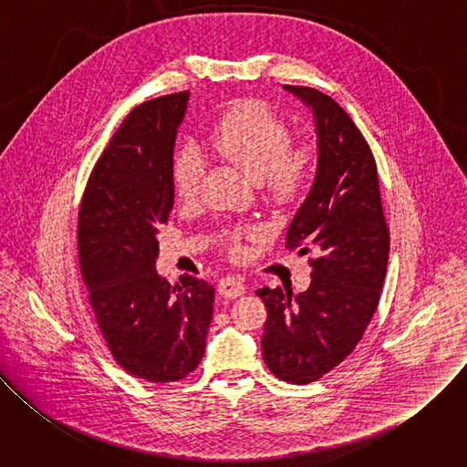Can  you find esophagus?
<instances>
[{"label":"esophagus","mask_w":467,"mask_h":467,"mask_svg":"<svg viewBox=\"0 0 467 467\" xmlns=\"http://www.w3.org/2000/svg\"><path fill=\"white\" fill-rule=\"evenodd\" d=\"M218 292L223 296V297H229V299H234L242 294H245V283L240 279V277H223L220 283H218Z\"/></svg>","instance_id":"esophagus-1"}]
</instances>
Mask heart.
<instances>
[{
  "label": "heart",
  "mask_w": 467,
  "mask_h": 467,
  "mask_svg": "<svg viewBox=\"0 0 467 467\" xmlns=\"http://www.w3.org/2000/svg\"><path fill=\"white\" fill-rule=\"evenodd\" d=\"M205 142L213 153L258 179L277 203H288L306 192L317 170L316 146L294 144L288 121L262 99L233 103L214 121ZM202 177L203 162L195 153L184 150L173 157L171 188L179 202H193ZM254 233L251 227H233L223 234L225 247L233 256H244L245 240Z\"/></svg>",
  "instance_id": "obj_1"
}]
</instances>
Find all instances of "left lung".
I'll return each instance as SVG.
<instances>
[{
	"mask_svg": "<svg viewBox=\"0 0 467 467\" xmlns=\"http://www.w3.org/2000/svg\"><path fill=\"white\" fill-rule=\"evenodd\" d=\"M316 119L317 170L296 213L286 247L310 251V286L262 288L268 317L262 357L290 384H308L346 360L362 340L386 275L389 231L382 214L375 157L349 114L310 87L285 85Z\"/></svg>",
	"mask_w": 467,
	"mask_h": 467,
	"instance_id": "8db88e82",
	"label": "left lung"
}]
</instances>
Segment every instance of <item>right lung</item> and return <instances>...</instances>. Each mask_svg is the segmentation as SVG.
<instances>
[{
    "mask_svg": "<svg viewBox=\"0 0 467 467\" xmlns=\"http://www.w3.org/2000/svg\"><path fill=\"white\" fill-rule=\"evenodd\" d=\"M188 96L129 112L88 177L78 218L81 275L107 348L127 373L157 384L182 380L202 362L214 303L207 281L181 275L171 286L155 270Z\"/></svg>",
    "mask_w": 467,
    "mask_h": 467,
    "instance_id": "obj_1",
    "label": "right lung"
}]
</instances>
